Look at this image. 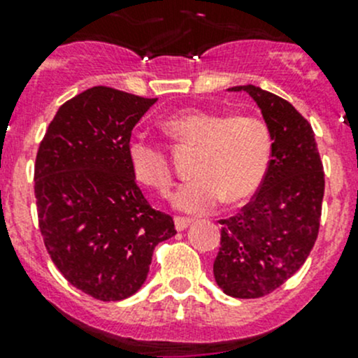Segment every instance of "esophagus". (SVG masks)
<instances>
[{"label": "esophagus", "instance_id": "esophagus-1", "mask_svg": "<svg viewBox=\"0 0 358 358\" xmlns=\"http://www.w3.org/2000/svg\"><path fill=\"white\" fill-rule=\"evenodd\" d=\"M192 223V220L190 218H182V216H175V227L178 232H182V230H185L187 227Z\"/></svg>", "mask_w": 358, "mask_h": 358}]
</instances>
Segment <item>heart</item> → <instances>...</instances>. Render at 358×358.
Listing matches in <instances>:
<instances>
[{
	"label": "heart",
	"mask_w": 358,
	"mask_h": 358,
	"mask_svg": "<svg viewBox=\"0 0 358 358\" xmlns=\"http://www.w3.org/2000/svg\"><path fill=\"white\" fill-rule=\"evenodd\" d=\"M162 131L178 145L197 147L192 175L171 196L176 209L209 213L227 201L236 204L255 196L272 164L273 136L268 122L252 114L185 109L166 117ZM133 176L142 185L166 194L173 183L164 147L133 136L126 143Z\"/></svg>",
	"instance_id": "b5f03b06"
}]
</instances>
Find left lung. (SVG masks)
<instances>
[{
	"label": "left lung",
	"mask_w": 358,
	"mask_h": 358,
	"mask_svg": "<svg viewBox=\"0 0 358 358\" xmlns=\"http://www.w3.org/2000/svg\"><path fill=\"white\" fill-rule=\"evenodd\" d=\"M262 109L273 136L266 178L241 213L220 220L215 280L234 298H262L282 286L308 258L324 199V171L310 122L287 100L258 86H234Z\"/></svg>",
	"instance_id": "8db88e82"
}]
</instances>
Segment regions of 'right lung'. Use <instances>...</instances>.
<instances>
[{"label": "right lung", "mask_w": 358, "mask_h": 358, "mask_svg": "<svg viewBox=\"0 0 358 358\" xmlns=\"http://www.w3.org/2000/svg\"><path fill=\"white\" fill-rule=\"evenodd\" d=\"M157 99L93 86L50 122L34 166L38 222L46 251L79 291L102 301L135 294L154 249L176 234L136 185L126 143Z\"/></svg>", "instance_id": "1"}]
</instances>
